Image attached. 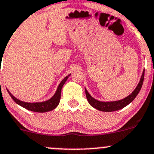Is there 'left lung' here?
<instances>
[{"instance_id": "8db88e82", "label": "left lung", "mask_w": 154, "mask_h": 154, "mask_svg": "<svg viewBox=\"0 0 154 154\" xmlns=\"http://www.w3.org/2000/svg\"><path fill=\"white\" fill-rule=\"evenodd\" d=\"M144 71L142 73V75L141 77L140 81H139V84L136 86V88H135L134 91L131 93L129 96H127L125 98L122 99L121 100H118V101H112V102H102L97 100L96 99L93 98L91 95L89 94V93L87 91V90L85 88V91H86V98L88 100V103H90L91 106H93L94 108L100 110V111L103 112H113L116 111V110H119L121 109L124 108L126 106L129 104V103H131L136 97L137 96V94H139V92L140 91L141 88H142V84H143L144 81Z\"/></svg>"}]
</instances>
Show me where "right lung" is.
Here are the masks:
<instances>
[{
    "label": "right lung",
    "mask_w": 154,
    "mask_h": 154,
    "mask_svg": "<svg viewBox=\"0 0 154 154\" xmlns=\"http://www.w3.org/2000/svg\"><path fill=\"white\" fill-rule=\"evenodd\" d=\"M70 75H71V74H69V75L65 77V78L62 80V82L60 83L58 88H57V91H56L55 94H54L50 100H46V101L44 102H40V103H27V102L21 101V100L15 98V97L11 94L10 91H9V90H7V91L9 92L11 97L12 98V100H13L17 104L20 105L21 106L24 107V108L30 110V111L36 112H49L54 109L56 107L58 106L59 103H60V97H61L62 88H63V85L65 84V83H66V80H68V77H69Z\"/></svg>",
    "instance_id": "add662e5"
}]
</instances>
